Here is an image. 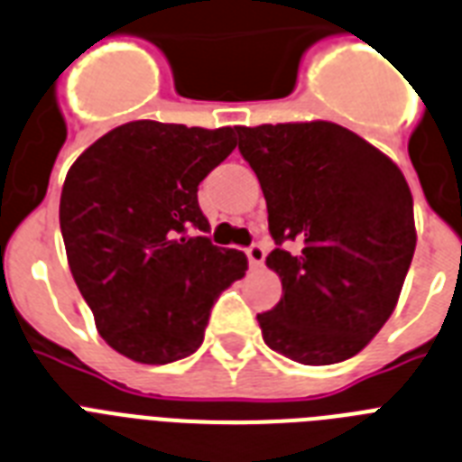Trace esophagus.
I'll list each match as a JSON object with an SVG mask.
<instances>
[{
	"mask_svg": "<svg viewBox=\"0 0 462 462\" xmlns=\"http://www.w3.org/2000/svg\"><path fill=\"white\" fill-rule=\"evenodd\" d=\"M246 256H249L251 268H261L265 261V249L261 244H251L249 249H246Z\"/></svg>",
	"mask_w": 462,
	"mask_h": 462,
	"instance_id": "esophagus-1",
	"label": "esophagus"
}]
</instances>
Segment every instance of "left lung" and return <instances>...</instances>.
<instances>
[{
  "label": "left lung",
  "instance_id": "1",
  "mask_svg": "<svg viewBox=\"0 0 462 462\" xmlns=\"http://www.w3.org/2000/svg\"><path fill=\"white\" fill-rule=\"evenodd\" d=\"M256 172L282 299L258 313L263 341L303 365L370 344L396 309L415 251L413 194L377 146L329 121L237 127Z\"/></svg>",
  "mask_w": 462,
  "mask_h": 462
}]
</instances>
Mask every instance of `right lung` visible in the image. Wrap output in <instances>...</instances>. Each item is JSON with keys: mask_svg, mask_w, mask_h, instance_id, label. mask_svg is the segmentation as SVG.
<instances>
[{"mask_svg": "<svg viewBox=\"0 0 462 462\" xmlns=\"http://www.w3.org/2000/svg\"><path fill=\"white\" fill-rule=\"evenodd\" d=\"M237 146L235 127L133 121L88 146L61 189L70 273L99 335L134 363L166 365L204 341L213 301L249 261L213 246L199 182Z\"/></svg>", "mask_w": 462, "mask_h": 462, "instance_id": "right-lung-1", "label": "right lung"}]
</instances>
